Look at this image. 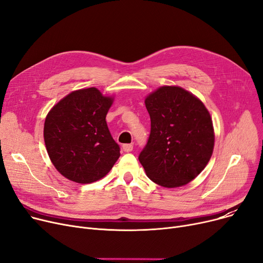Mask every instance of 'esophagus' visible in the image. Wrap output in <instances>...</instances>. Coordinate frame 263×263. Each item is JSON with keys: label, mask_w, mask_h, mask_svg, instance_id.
<instances>
[{"label": "esophagus", "mask_w": 263, "mask_h": 263, "mask_svg": "<svg viewBox=\"0 0 263 263\" xmlns=\"http://www.w3.org/2000/svg\"><path fill=\"white\" fill-rule=\"evenodd\" d=\"M122 149H123V151H126V153H130V151L133 150V145L132 144H123Z\"/></svg>", "instance_id": "1"}]
</instances>
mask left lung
Here are the masks:
<instances>
[{"mask_svg":"<svg viewBox=\"0 0 263 263\" xmlns=\"http://www.w3.org/2000/svg\"><path fill=\"white\" fill-rule=\"evenodd\" d=\"M151 130L139 160L150 180L164 187L182 186L210 161L213 123L203 103L179 86H162L145 99Z\"/></svg>","mask_w":263,"mask_h":263,"instance_id":"obj_1","label":"left lung"}]
</instances>
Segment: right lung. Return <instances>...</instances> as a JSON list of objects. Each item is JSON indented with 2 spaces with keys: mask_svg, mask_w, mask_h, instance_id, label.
I'll return each instance as SVG.
<instances>
[{
  "mask_svg": "<svg viewBox=\"0 0 263 263\" xmlns=\"http://www.w3.org/2000/svg\"><path fill=\"white\" fill-rule=\"evenodd\" d=\"M112 97L96 87L67 95L48 113L45 144L53 165L64 177L78 183L100 180L120 156L106 124Z\"/></svg>",
  "mask_w": 263,
  "mask_h": 263,
  "instance_id": "obj_1",
  "label": "right lung"
}]
</instances>
